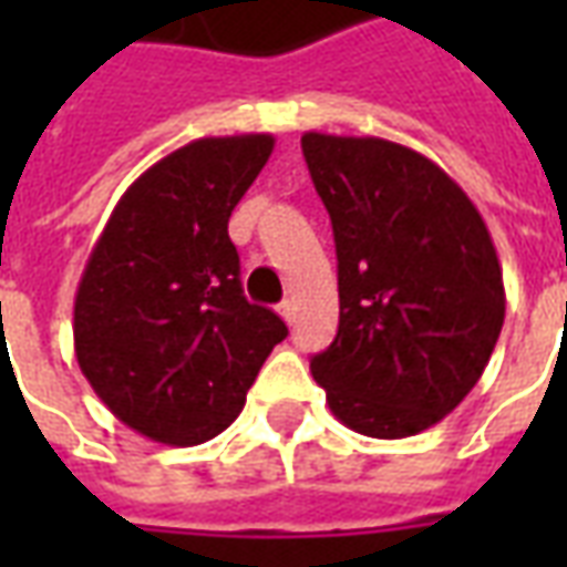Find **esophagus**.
<instances>
[{"mask_svg":"<svg viewBox=\"0 0 567 567\" xmlns=\"http://www.w3.org/2000/svg\"><path fill=\"white\" fill-rule=\"evenodd\" d=\"M279 316H282V319L288 321V324H295V316H297L295 303H291V300H285L282 307H279Z\"/></svg>","mask_w":567,"mask_h":567,"instance_id":"1","label":"esophagus"}]
</instances>
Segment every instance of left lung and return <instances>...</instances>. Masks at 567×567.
<instances>
[{
	"label": "left lung",
	"mask_w": 567,
	"mask_h": 567,
	"mask_svg": "<svg viewBox=\"0 0 567 567\" xmlns=\"http://www.w3.org/2000/svg\"><path fill=\"white\" fill-rule=\"evenodd\" d=\"M333 224L340 328L309 368L358 434L413 437L462 404L504 324L483 215L425 154L377 136L303 133Z\"/></svg>",
	"instance_id": "8db88e82"
}]
</instances>
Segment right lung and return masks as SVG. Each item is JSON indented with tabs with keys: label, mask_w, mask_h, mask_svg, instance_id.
<instances>
[{
	"label": "right lung",
	"mask_w": 567,
	"mask_h": 567,
	"mask_svg": "<svg viewBox=\"0 0 567 567\" xmlns=\"http://www.w3.org/2000/svg\"><path fill=\"white\" fill-rule=\"evenodd\" d=\"M270 133L166 154L117 199L75 295L81 373L124 425L169 446L221 434L285 321L248 303L227 221L272 154Z\"/></svg>",
	"instance_id": "right-lung-1"
}]
</instances>
